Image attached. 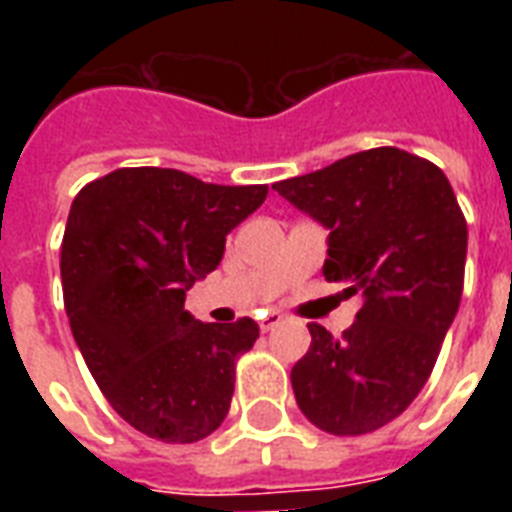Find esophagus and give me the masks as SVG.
<instances>
[{
    "instance_id": "obj_1",
    "label": "esophagus",
    "mask_w": 512,
    "mask_h": 512,
    "mask_svg": "<svg viewBox=\"0 0 512 512\" xmlns=\"http://www.w3.org/2000/svg\"><path fill=\"white\" fill-rule=\"evenodd\" d=\"M281 321H284L281 313H265L263 319H260V329H263V332H271L273 327H279Z\"/></svg>"
}]
</instances>
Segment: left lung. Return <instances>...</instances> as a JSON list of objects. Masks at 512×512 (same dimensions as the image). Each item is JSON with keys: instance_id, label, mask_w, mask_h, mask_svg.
I'll list each match as a JSON object with an SVG mask.
<instances>
[{"instance_id": "obj_1", "label": "left lung", "mask_w": 512, "mask_h": 512, "mask_svg": "<svg viewBox=\"0 0 512 512\" xmlns=\"http://www.w3.org/2000/svg\"><path fill=\"white\" fill-rule=\"evenodd\" d=\"M329 228L324 276L361 292L340 340L308 324L292 366L297 406L332 436H364L412 404L460 308L468 223L446 175L422 156L382 146L273 185Z\"/></svg>"}]
</instances>
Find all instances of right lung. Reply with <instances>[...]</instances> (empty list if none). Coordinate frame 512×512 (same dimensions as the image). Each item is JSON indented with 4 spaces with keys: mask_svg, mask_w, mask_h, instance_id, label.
Listing matches in <instances>:
<instances>
[{
    "mask_svg": "<svg viewBox=\"0 0 512 512\" xmlns=\"http://www.w3.org/2000/svg\"><path fill=\"white\" fill-rule=\"evenodd\" d=\"M265 196L268 185L162 167H122L76 193L60 247L68 324L108 404L148 438L193 444L231 409L236 361L260 327L201 324L185 292Z\"/></svg>",
    "mask_w": 512,
    "mask_h": 512,
    "instance_id": "obj_1",
    "label": "right lung"
}]
</instances>
